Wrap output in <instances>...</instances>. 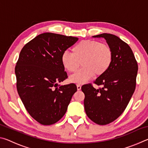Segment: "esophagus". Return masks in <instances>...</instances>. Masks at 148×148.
I'll return each instance as SVG.
<instances>
[{
  "mask_svg": "<svg viewBox=\"0 0 148 148\" xmlns=\"http://www.w3.org/2000/svg\"><path fill=\"white\" fill-rule=\"evenodd\" d=\"M76 86H77V89L78 90V91H79V90L81 89V88H82V86H80V85H79V84H77Z\"/></svg>",
  "mask_w": 148,
  "mask_h": 148,
  "instance_id": "obj_1",
  "label": "esophagus"
}]
</instances>
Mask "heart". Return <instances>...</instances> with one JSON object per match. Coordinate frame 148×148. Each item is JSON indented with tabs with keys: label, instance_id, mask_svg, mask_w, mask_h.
Returning a JSON list of instances; mask_svg holds the SVG:
<instances>
[{
	"label": "heart",
	"instance_id": "heart-1",
	"mask_svg": "<svg viewBox=\"0 0 148 148\" xmlns=\"http://www.w3.org/2000/svg\"><path fill=\"white\" fill-rule=\"evenodd\" d=\"M114 53L108 44L97 40H83L72 49V54L64 52L61 56V63L69 72H76L81 62L83 66L70 77L72 83L84 84L94 76L106 73L111 66Z\"/></svg>",
	"mask_w": 148,
	"mask_h": 148
}]
</instances>
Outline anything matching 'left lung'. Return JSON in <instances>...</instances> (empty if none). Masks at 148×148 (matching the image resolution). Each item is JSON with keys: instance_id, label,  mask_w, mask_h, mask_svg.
I'll use <instances>...</instances> for the list:
<instances>
[{"instance_id": "8db88e82", "label": "left lung", "mask_w": 148, "mask_h": 148, "mask_svg": "<svg viewBox=\"0 0 148 148\" xmlns=\"http://www.w3.org/2000/svg\"><path fill=\"white\" fill-rule=\"evenodd\" d=\"M95 38H104L113 50L112 64L94 84L84 85L85 111L95 123L104 125L121 116L128 105L136 87L138 64L130 46L116 35L103 33Z\"/></svg>"}]
</instances>
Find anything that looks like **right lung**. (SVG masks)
<instances>
[{"instance_id": "add662e5", "label": "right lung", "mask_w": 148, "mask_h": 148, "mask_svg": "<svg viewBox=\"0 0 148 148\" xmlns=\"http://www.w3.org/2000/svg\"><path fill=\"white\" fill-rule=\"evenodd\" d=\"M78 38L46 32L25 45L15 68L16 86L27 111L36 121L50 125L59 121L66 112L74 84L58 85L68 77L61 56Z\"/></svg>"}]
</instances>
